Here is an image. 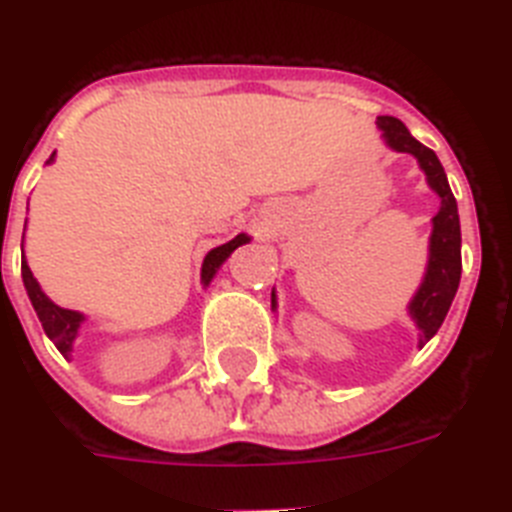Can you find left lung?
Here are the masks:
<instances>
[{"label":"left lung","instance_id":"8db88e82","mask_svg":"<svg viewBox=\"0 0 512 512\" xmlns=\"http://www.w3.org/2000/svg\"><path fill=\"white\" fill-rule=\"evenodd\" d=\"M381 128V136L394 152H407L413 155L426 173L431 189L439 194L442 207L434 215V231H431L429 244V268L423 276V284L418 286L413 302L407 307V313L418 326V344H426L431 336L439 331V326L447 318L455 292L460 284V270H463V260H460V218H458V202L452 197V189L447 184L444 168L439 157L434 155V149L423 147L421 141L413 139V134L407 131L405 123L392 115H381L376 120ZM276 302V294H273Z\"/></svg>","mask_w":512,"mask_h":512}]
</instances>
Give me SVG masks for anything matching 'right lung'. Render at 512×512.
<instances>
[{
	"label": "right lung",
	"mask_w": 512,
	"mask_h": 512,
	"mask_svg": "<svg viewBox=\"0 0 512 512\" xmlns=\"http://www.w3.org/2000/svg\"><path fill=\"white\" fill-rule=\"evenodd\" d=\"M52 157H49V160H52ZM247 242H249V236L239 234L228 244H220V247L210 249L205 257V263H202V281H205V284H210V278L218 273L220 265L226 263V257L231 255L236 247H242V244H247ZM20 270H23V284H26V292H28V297H31L33 310H36V315H39L41 326H44L47 336L54 342V347H57L62 355L68 357L70 350H73V342H76L78 328H81V323H83V315L76 313V310H65V307L54 305L52 299L41 292L39 281L33 278V273H31V268H28L26 260H23Z\"/></svg>",
	"instance_id": "1"
}]
</instances>
